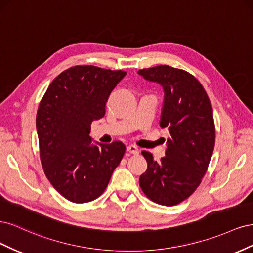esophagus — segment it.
<instances>
[{
    "label": "esophagus",
    "mask_w": 253,
    "mask_h": 253,
    "mask_svg": "<svg viewBox=\"0 0 253 253\" xmlns=\"http://www.w3.org/2000/svg\"><path fill=\"white\" fill-rule=\"evenodd\" d=\"M126 150H127V152L131 153V154H135V155H137L139 153L138 148H137L134 144H128L126 147Z\"/></svg>",
    "instance_id": "obj_1"
}]
</instances>
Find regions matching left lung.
<instances>
[{"mask_svg":"<svg viewBox=\"0 0 253 253\" xmlns=\"http://www.w3.org/2000/svg\"><path fill=\"white\" fill-rule=\"evenodd\" d=\"M138 74L163 86L160 126L170 132L166 156L160 162L150 152H141L148 169L139 185L151 201L174 206L194 192L208 169L215 143L211 102L200 81L186 71L158 65Z\"/></svg>","mask_w":253,"mask_h":253,"instance_id":"8db88e82","label":"left lung"}]
</instances>
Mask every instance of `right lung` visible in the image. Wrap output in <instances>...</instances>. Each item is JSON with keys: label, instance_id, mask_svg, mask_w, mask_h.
<instances>
[{"label": "right lung", "instance_id": "right-lung-1", "mask_svg": "<svg viewBox=\"0 0 253 253\" xmlns=\"http://www.w3.org/2000/svg\"><path fill=\"white\" fill-rule=\"evenodd\" d=\"M126 75L93 65L73 66L52 80L40 102L36 126L43 170L52 187L73 203L100 196L125 155L121 141L94 144L89 133Z\"/></svg>", "mask_w": 253, "mask_h": 253}]
</instances>
